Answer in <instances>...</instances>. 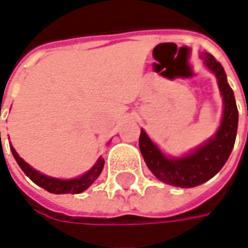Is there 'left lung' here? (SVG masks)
I'll use <instances>...</instances> for the list:
<instances>
[{
    "label": "left lung",
    "instance_id": "8db88e82",
    "mask_svg": "<svg viewBox=\"0 0 248 248\" xmlns=\"http://www.w3.org/2000/svg\"><path fill=\"white\" fill-rule=\"evenodd\" d=\"M205 67L214 74L224 102L221 124L211 138L204 140L184 156H167L140 129L139 149L152 174L167 185L178 187H195L211 179L229 158L237 134L239 111L233 91L228 84L224 67L208 52L200 53ZM248 114V111H247Z\"/></svg>",
    "mask_w": 248,
    "mask_h": 248
}]
</instances>
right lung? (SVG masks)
Returning <instances> with one entry per match:
<instances>
[{"label": "right lung", "instance_id": "1", "mask_svg": "<svg viewBox=\"0 0 248 248\" xmlns=\"http://www.w3.org/2000/svg\"><path fill=\"white\" fill-rule=\"evenodd\" d=\"M1 111V108H0ZM0 142H1V132H0ZM11 150L14 155L16 163L19 164V167L22 168L26 175L29 176L34 184H37L38 186H41L43 189L48 190L49 193H55V195H64V193H72V195H77L81 193L84 190H87L100 175L103 166H105V158L99 157L96 160V163L92 166L91 170H88L87 172H84L82 175L73 178V179H61V178H53V176H48L34 170L30 164H27L23 158L20 157L15 148L11 145Z\"/></svg>", "mask_w": 248, "mask_h": 248}]
</instances>
